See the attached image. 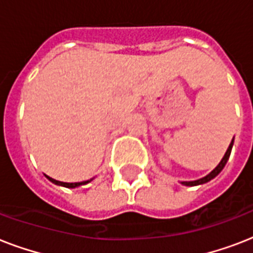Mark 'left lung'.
I'll return each mask as SVG.
<instances>
[{
  "instance_id": "obj_1",
  "label": "left lung",
  "mask_w": 253,
  "mask_h": 253,
  "mask_svg": "<svg viewBox=\"0 0 253 253\" xmlns=\"http://www.w3.org/2000/svg\"><path fill=\"white\" fill-rule=\"evenodd\" d=\"M232 146H234V139H232L231 143H230V146H228V148H227V151H226V154H224L223 159L220 160L219 164H218L215 168L212 169L211 172L209 173L208 176L202 177V178H200V180H196V181H182L181 184L186 185V186H196V185H201V184H205V182H209V181L212 180L214 177L218 176V174L220 173V170H222V169L224 168V166H226V163H227L228 158H230V154H231Z\"/></svg>"
}]
</instances>
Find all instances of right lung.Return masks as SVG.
Segmentation results:
<instances>
[{
    "label": "right lung",
    "mask_w": 253,
    "mask_h": 253,
    "mask_svg": "<svg viewBox=\"0 0 253 253\" xmlns=\"http://www.w3.org/2000/svg\"><path fill=\"white\" fill-rule=\"evenodd\" d=\"M47 178H48L51 182H53V184H56V185H60V186H65V188H77V186H81V185H85L87 184V182H90L93 178H90V180H87V181H81V182H63V181H57L55 180V178H51L49 176H45Z\"/></svg>",
    "instance_id": "add662e5"
}]
</instances>
